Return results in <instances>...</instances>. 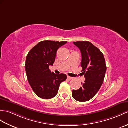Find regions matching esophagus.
Here are the masks:
<instances>
[{
  "label": "esophagus",
  "mask_w": 128,
  "mask_h": 128,
  "mask_svg": "<svg viewBox=\"0 0 128 128\" xmlns=\"http://www.w3.org/2000/svg\"><path fill=\"white\" fill-rule=\"evenodd\" d=\"M67 78H68V79H69V80H72V79H73V78H72V77H70V76H68Z\"/></svg>",
  "instance_id": "34e87169"
}]
</instances>
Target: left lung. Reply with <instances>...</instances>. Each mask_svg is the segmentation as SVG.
Masks as SVG:
<instances>
[{"label": "left lung", "instance_id": "1", "mask_svg": "<svg viewBox=\"0 0 128 128\" xmlns=\"http://www.w3.org/2000/svg\"><path fill=\"white\" fill-rule=\"evenodd\" d=\"M73 42L81 52L85 81L79 90H72V96L78 102H87L95 96L103 84L107 68L105 60L101 50L89 41Z\"/></svg>", "mask_w": 128, "mask_h": 128}]
</instances>
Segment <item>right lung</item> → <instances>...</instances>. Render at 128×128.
Listing matches in <instances>:
<instances>
[{
	"instance_id": "right-lung-1",
	"label": "right lung",
	"mask_w": 128,
	"mask_h": 128,
	"mask_svg": "<svg viewBox=\"0 0 128 128\" xmlns=\"http://www.w3.org/2000/svg\"><path fill=\"white\" fill-rule=\"evenodd\" d=\"M66 41H42L35 46L26 56L25 69L29 84L37 96L44 99L54 98L62 82L67 78L65 74L51 72L50 65L54 63L57 50Z\"/></svg>"
}]
</instances>
